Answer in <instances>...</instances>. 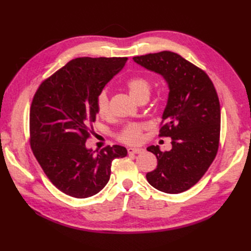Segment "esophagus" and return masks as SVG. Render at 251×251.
<instances>
[{
  "mask_svg": "<svg viewBox=\"0 0 251 251\" xmlns=\"http://www.w3.org/2000/svg\"><path fill=\"white\" fill-rule=\"evenodd\" d=\"M144 150L140 148H128L127 149V153L128 154H141L143 153Z\"/></svg>",
  "mask_w": 251,
  "mask_h": 251,
  "instance_id": "34e87169",
  "label": "esophagus"
}]
</instances>
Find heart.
<instances>
[{"label": "heart", "instance_id": "b5f03b06", "mask_svg": "<svg viewBox=\"0 0 251 251\" xmlns=\"http://www.w3.org/2000/svg\"><path fill=\"white\" fill-rule=\"evenodd\" d=\"M126 88L128 90L131 97L134 100H137L138 97L147 95L149 96L151 85L150 81L144 77H133L126 82ZM97 112L100 114L101 118H105L109 116L110 109H109V100L108 96L104 92H102L97 100ZM141 131L142 126L140 125H130L127 126L120 135V140L127 143L134 144L138 143L141 139Z\"/></svg>", "mask_w": 251, "mask_h": 251}]
</instances>
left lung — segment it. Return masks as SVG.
Listing matches in <instances>:
<instances>
[{
	"label": "left lung",
	"instance_id": "1",
	"mask_svg": "<svg viewBox=\"0 0 251 251\" xmlns=\"http://www.w3.org/2000/svg\"><path fill=\"white\" fill-rule=\"evenodd\" d=\"M144 69L161 75L169 88L160 136H170L172 150H147L157 157V168L147 174L149 183L166 194L187 191L214 161L219 148L221 112L207 74L171 51L133 57Z\"/></svg>",
	"mask_w": 251,
	"mask_h": 251
}]
</instances>
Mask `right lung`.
<instances>
[{
	"label": "right lung",
	"mask_w": 251,
	"mask_h": 251,
	"mask_svg": "<svg viewBox=\"0 0 251 251\" xmlns=\"http://www.w3.org/2000/svg\"><path fill=\"white\" fill-rule=\"evenodd\" d=\"M127 57H78L45 80L30 109V144L52 184L74 198L100 193L110 180L112 161L127 155L113 146L96 155L86 146L98 117L97 100Z\"/></svg>",
	"instance_id": "right-lung-1"
}]
</instances>
